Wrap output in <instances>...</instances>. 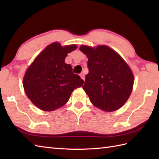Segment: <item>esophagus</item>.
<instances>
[{
    "label": "esophagus",
    "mask_w": 159,
    "mask_h": 159,
    "mask_svg": "<svg viewBox=\"0 0 159 159\" xmlns=\"http://www.w3.org/2000/svg\"><path fill=\"white\" fill-rule=\"evenodd\" d=\"M80 78H81V79H82L83 80H85V76H84V74H83V73L80 74Z\"/></svg>",
    "instance_id": "34e87169"
}]
</instances>
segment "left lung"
I'll use <instances>...</instances> for the list:
<instances>
[{"label": "left lung", "mask_w": 159, "mask_h": 159, "mask_svg": "<svg viewBox=\"0 0 159 159\" xmlns=\"http://www.w3.org/2000/svg\"><path fill=\"white\" fill-rule=\"evenodd\" d=\"M80 50L88 58L89 73L83 86L94 106L107 112L117 110L130 97L133 74L119 54L107 46L82 45Z\"/></svg>", "instance_id": "left-lung-1"}]
</instances>
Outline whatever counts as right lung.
<instances>
[{"label":"right lung","instance_id":"1","mask_svg":"<svg viewBox=\"0 0 159 159\" xmlns=\"http://www.w3.org/2000/svg\"><path fill=\"white\" fill-rule=\"evenodd\" d=\"M75 44L62 47L58 42L48 45L36 57L26 71L23 79L25 93L35 105L45 111L63 107L69 100L73 91L84 81L72 72L65 59Z\"/></svg>","mask_w":159,"mask_h":159}]
</instances>
